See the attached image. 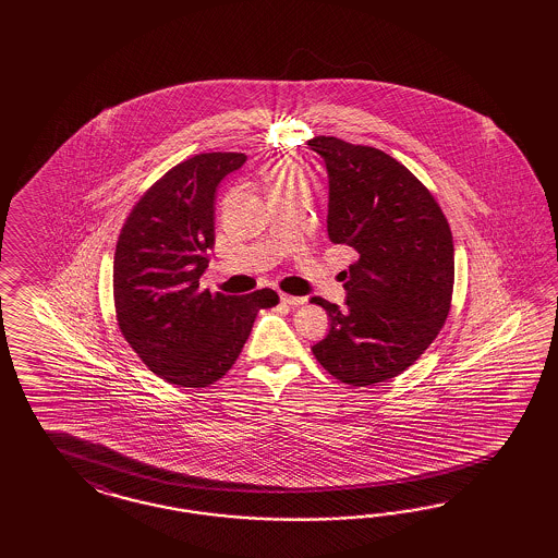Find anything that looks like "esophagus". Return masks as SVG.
Listing matches in <instances>:
<instances>
[{"label": "esophagus", "instance_id": "1", "mask_svg": "<svg viewBox=\"0 0 558 558\" xmlns=\"http://www.w3.org/2000/svg\"><path fill=\"white\" fill-rule=\"evenodd\" d=\"M280 301L284 304H290V306H299V304H304L306 299H304V296H290V294L282 292V294H280Z\"/></svg>", "mask_w": 558, "mask_h": 558}]
</instances>
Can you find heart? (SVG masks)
Returning <instances> with one entry per match:
<instances>
[{
    "instance_id": "obj_1",
    "label": "heart",
    "mask_w": 558,
    "mask_h": 558,
    "mask_svg": "<svg viewBox=\"0 0 558 558\" xmlns=\"http://www.w3.org/2000/svg\"><path fill=\"white\" fill-rule=\"evenodd\" d=\"M306 184L304 182L303 171L299 166L290 163V161H278L270 171V190L271 187H290Z\"/></svg>"
}]
</instances>
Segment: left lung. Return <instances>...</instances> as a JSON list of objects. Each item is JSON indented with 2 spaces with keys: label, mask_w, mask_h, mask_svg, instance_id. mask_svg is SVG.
<instances>
[{
  "label": "left lung",
  "mask_w": 558,
  "mask_h": 558,
  "mask_svg": "<svg viewBox=\"0 0 558 558\" xmlns=\"http://www.w3.org/2000/svg\"><path fill=\"white\" fill-rule=\"evenodd\" d=\"M308 147L327 168L329 239L360 255L341 271L343 308L311 299L329 315L313 354L345 385L387 383L429 348L450 313V225L429 190L387 153L336 136H315Z\"/></svg>",
  "instance_id": "left-lung-1"
}]
</instances>
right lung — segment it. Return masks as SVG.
I'll return each instance as SVG.
<instances>
[{
  "instance_id": "right-lung-1",
  "label": "right lung",
  "mask_w": 558,
  "mask_h": 558,
  "mask_svg": "<svg viewBox=\"0 0 558 558\" xmlns=\"http://www.w3.org/2000/svg\"><path fill=\"white\" fill-rule=\"evenodd\" d=\"M243 153H201L169 169L135 204L114 254L120 331L159 378L201 389L235 364L259 308L278 304L271 288L245 296L201 290L215 245L220 182Z\"/></svg>"
}]
</instances>
